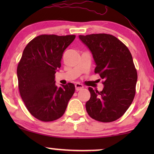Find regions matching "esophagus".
<instances>
[{"label": "esophagus", "mask_w": 154, "mask_h": 154, "mask_svg": "<svg viewBox=\"0 0 154 154\" xmlns=\"http://www.w3.org/2000/svg\"><path fill=\"white\" fill-rule=\"evenodd\" d=\"M75 90H76V91H79V90L83 89V85H81V84H80V83H76V84H75Z\"/></svg>", "instance_id": "1"}]
</instances>
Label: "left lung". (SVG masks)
Here are the masks:
<instances>
[{"instance_id": "obj_1", "label": "left lung", "mask_w": 154, "mask_h": 154, "mask_svg": "<svg viewBox=\"0 0 154 154\" xmlns=\"http://www.w3.org/2000/svg\"><path fill=\"white\" fill-rule=\"evenodd\" d=\"M93 57L94 72L104 80L101 92L92 88L86 111L92 119L109 123L121 118L128 110L135 94L137 73L128 48L117 38L98 33L79 35Z\"/></svg>"}]
</instances>
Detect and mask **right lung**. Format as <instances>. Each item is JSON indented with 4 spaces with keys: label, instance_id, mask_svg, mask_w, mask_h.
I'll return each mask as SVG.
<instances>
[{
    "label": "right lung",
    "instance_id": "add662e5",
    "mask_svg": "<svg viewBox=\"0 0 154 154\" xmlns=\"http://www.w3.org/2000/svg\"><path fill=\"white\" fill-rule=\"evenodd\" d=\"M75 35H41L27 44L17 69L20 93L26 109L44 122L60 119L75 92L69 83L58 88L54 74Z\"/></svg>",
    "mask_w": 154,
    "mask_h": 154
}]
</instances>
